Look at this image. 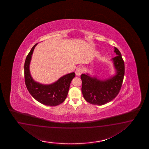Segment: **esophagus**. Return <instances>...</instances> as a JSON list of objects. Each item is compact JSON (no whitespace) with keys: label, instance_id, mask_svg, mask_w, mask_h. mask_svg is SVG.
I'll return each instance as SVG.
<instances>
[{"label":"esophagus","instance_id":"34e87169","mask_svg":"<svg viewBox=\"0 0 149 149\" xmlns=\"http://www.w3.org/2000/svg\"><path fill=\"white\" fill-rule=\"evenodd\" d=\"M83 72V70L81 67L77 68L75 71V74L77 76H80Z\"/></svg>","mask_w":149,"mask_h":149}]
</instances>
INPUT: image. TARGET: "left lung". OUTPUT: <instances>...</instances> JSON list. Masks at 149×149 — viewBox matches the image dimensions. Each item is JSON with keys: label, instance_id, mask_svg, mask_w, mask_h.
<instances>
[{"label": "left lung", "instance_id": "left-lung-1", "mask_svg": "<svg viewBox=\"0 0 149 149\" xmlns=\"http://www.w3.org/2000/svg\"><path fill=\"white\" fill-rule=\"evenodd\" d=\"M114 50L117 56L111 61L115 70V75L105 79L87 72L81 75L83 97L90 104H107L114 99L120 91L125 75V63L119 50L115 47Z\"/></svg>", "mask_w": 149, "mask_h": 149}]
</instances>
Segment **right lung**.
Listing matches in <instances>:
<instances>
[{
	"label": "right lung",
	"instance_id": "1",
	"mask_svg": "<svg viewBox=\"0 0 149 149\" xmlns=\"http://www.w3.org/2000/svg\"><path fill=\"white\" fill-rule=\"evenodd\" d=\"M38 43L27 55L24 63V79L27 89L32 97L40 103L54 107L62 103L66 99L72 79L75 77L72 72L61 77L51 84H42L35 81L30 72V63L32 54Z\"/></svg>",
	"mask_w": 149,
	"mask_h": 149
}]
</instances>
